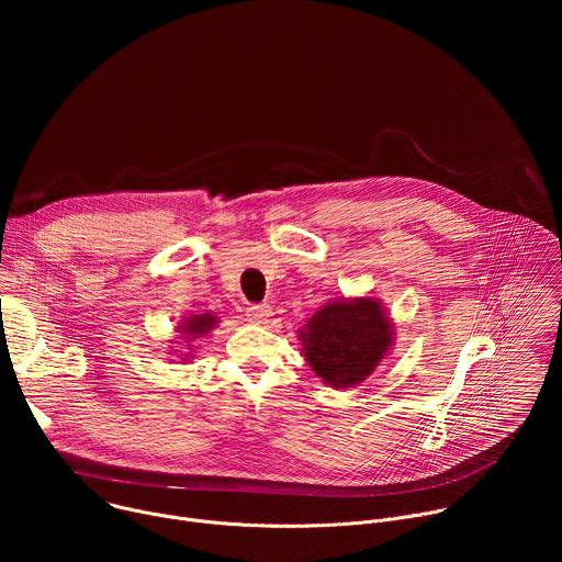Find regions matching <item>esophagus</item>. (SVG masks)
I'll return each mask as SVG.
<instances>
[{
    "mask_svg": "<svg viewBox=\"0 0 562 562\" xmlns=\"http://www.w3.org/2000/svg\"><path fill=\"white\" fill-rule=\"evenodd\" d=\"M271 306L269 304H251L249 308H247V315H249V319L251 323H256V325H265L267 319L271 317Z\"/></svg>",
    "mask_w": 562,
    "mask_h": 562,
    "instance_id": "esophagus-1",
    "label": "esophagus"
}]
</instances>
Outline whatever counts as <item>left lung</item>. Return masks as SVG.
Instances as JSON below:
<instances>
[{"mask_svg":"<svg viewBox=\"0 0 562 562\" xmlns=\"http://www.w3.org/2000/svg\"><path fill=\"white\" fill-rule=\"evenodd\" d=\"M304 358L331 386L362 382L391 345V325L378 300L331 302L300 334Z\"/></svg>","mask_w":562,"mask_h":562,"instance_id":"left-lung-1","label":"left lung"}]
</instances>
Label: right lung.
<instances>
[{"label":"right lung","instance_id":"obj_1","mask_svg":"<svg viewBox=\"0 0 562 562\" xmlns=\"http://www.w3.org/2000/svg\"><path fill=\"white\" fill-rule=\"evenodd\" d=\"M215 323H217V319H215L213 315L204 313V315L189 317V319H187V325H182V327H180V331H184V334H189V336H193V338H200V336L209 334V331L215 327Z\"/></svg>","mask_w":562,"mask_h":562}]
</instances>
